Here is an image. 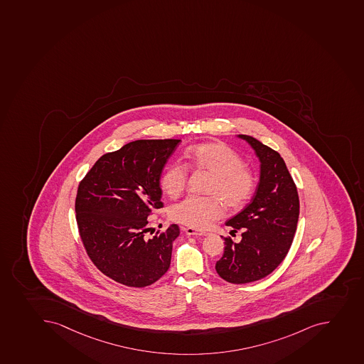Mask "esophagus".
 <instances>
[{"label":"esophagus","mask_w":364,"mask_h":364,"mask_svg":"<svg viewBox=\"0 0 364 364\" xmlns=\"http://www.w3.org/2000/svg\"><path fill=\"white\" fill-rule=\"evenodd\" d=\"M184 231H186V234L191 235V236H207V232H204V231H198L194 228H184Z\"/></svg>","instance_id":"34e87169"}]
</instances>
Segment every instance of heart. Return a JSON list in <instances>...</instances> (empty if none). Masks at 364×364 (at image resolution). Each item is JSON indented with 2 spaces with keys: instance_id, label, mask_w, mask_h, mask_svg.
I'll return each mask as SVG.
<instances>
[{
  "instance_id": "obj_1",
  "label": "heart",
  "mask_w": 364,
  "mask_h": 364,
  "mask_svg": "<svg viewBox=\"0 0 364 364\" xmlns=\"http://www.w3.org/2000/svg\"><path fill=\"white\" fill-rule=\"evenodd\" d=\"M186 164L210 175L207 193L214 196L187 197L170 209L173 221L194 229H204L225 214L223 203L240 208L252 198L255 191V176L234 150L223 143H203L193 146L186 155ZM188 180V169L180 162H173L164 169L161 187L170 197L182 194Z\"/></svg>"
}]
</instances>
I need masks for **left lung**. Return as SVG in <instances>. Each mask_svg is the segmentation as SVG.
<instances>
[{"label":"left lung","mask_w":364,"mask_h":364,"mask_svg":"<svg viewBox=\"0 0 364 364\" xmlns=\"http://www.w3.org/2000/svg\"><path fill=\"white\" fill-rule=\"evenodd\" d=\"M261 162L252 203L225 223L242 231L240 243L225 238V252L215 269L227 282H255L272 274L286 257L299 215V200L286 162L277 151L248 135H238Z\"/></svg>","instance_id":"left-lung-1"}]
</instances>
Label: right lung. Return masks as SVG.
Masks as SVG:
<instances>
[{
	"label": "right lung",
	"mask_w": 364,
	"mask_h": 364,
	"mask_svg": "<svg viewBox=\"0 0 364 364\" xmlns=\"http://www.w3.org/2000/svg\"><path fill=\"white\" fill-rule=\"evenodd\" d=\"M181 139H137L96 161L78 184V231L96 268L116 282L150 286L167 272L180 228L146 236L148 216L164 207L160 178Z\"/></svg>",
	"instance_id": "1"
}]
</instances>
